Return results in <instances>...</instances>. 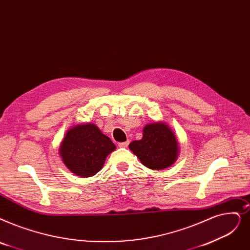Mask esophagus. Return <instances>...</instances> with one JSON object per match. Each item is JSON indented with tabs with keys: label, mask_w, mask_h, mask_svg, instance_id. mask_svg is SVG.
<instances>
[{
	"label": "esophagus",
	"mask_w": 250,
	"mask_h": 250,
	"mask_svg": "<svg viewBox=\"0 0 250 250\" xmlns=\"http://www.w3.org/2000/svg\"><path fill=\"white\" fill-rule=\"evenodd\" d=\"M127 145H128L127 141H126V142H121V143H118V147H121V148H125V147H127Z\"/></svg>",
	"instance_id": "obj_1"
}]
</instances>
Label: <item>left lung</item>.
<instances>
[{
  "label": "left lung",
  "mask_w": 250,
  "mask_h": 250,
  "mask_svg": "<svg viewBox=\"0 0 250 250\" xmlns=\"http://www.w3.org/2000/svg\"><path fill=\"white\" fill-rule=\"evenodd\" d=\"M128 148L145 167L155 170L170 167L179 155L177 137L165 123L146 125L143 138L133 141Z\"/></svg>",
  "instance_id": "left-lung-1"
}]
</instances>
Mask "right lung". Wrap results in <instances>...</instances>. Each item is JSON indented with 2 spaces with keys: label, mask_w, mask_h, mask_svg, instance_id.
<instances>
[{
  "label": "right lung",
  "mask_w": 250,
  "mask_h": 250,
  "mask_svg": "<svg viewBox=\"0 0 250 250\" xmlns=\"http://www.w3.org/2000/svg\"><path fill=\"white\" fill-rule=\"evenodd\" d=\"M116 149L109 137L94 124L69 128L59 147L63 164L79 177L95 176L104 166L108 154Z\"/></svg>",
  "instance_id": "add662e5"
}]
</instances>
